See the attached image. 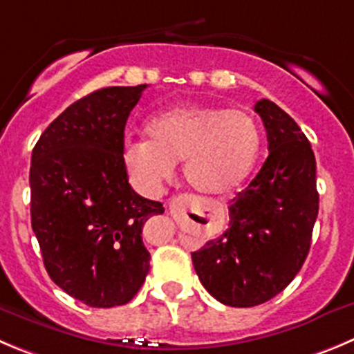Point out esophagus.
Returning <instances> with one entry per match:
<instances>
[{
	"mask_svg": "<svg viewBox=\"0 0 354 354\" xmlns=\"http://www.w3.org/2000/svg\"><path fill=\"white\" fill-rule=\"evenodd\" d=\"M178 201V203H180V204H183V199H176Z\"/></svg>",
	"mask_w": 354,
	"mask_h": 354,
	"instance_id": "1",
	"label": "esophagus"
}]
</instances>
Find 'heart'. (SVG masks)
<instances>
[{
	"label": "heart",
	"mask_w": 354,
	"mask_h": 354,
	"mask_svg": "<svg viewBox=\"0 0 354 354\" xmlns=\"http://www.w3.org/2000/svg\"><path fill=\"white\" fill-rule=\"evenodd\" d=\"M148 141H129L124 162L147 192H157L183 160V178L204 196L234 192L255 167L260 129L244 110L183 104L155 115Z\"/></svg>",
	"instance_id": "obj_1"
}]
</instances>
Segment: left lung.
<instances>
[{
    "instance_id": "1",
    "label": "left lung",
    "mask_w": 354,
    "mask_h": 354,
    "mask_svg": "<svg viewBox=\"0 0 354 354\" xmlns=\"http://www.w3.org/2000/svg\"><path fill=\"white\" fill-rule=\"evenodd\" d=\"M269 157L229 206V229L192 253L204 288L232 307L283 292L304 266L318 216L316 158L297 122L269 99L255 104Z\"/></svg>"
}]
</instances>
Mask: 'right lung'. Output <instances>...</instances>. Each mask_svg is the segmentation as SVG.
Here are the masks:
<instances>
[{"instance_id": "right-lung-1", "label": "right lung", "mask_w": 354, "mask_h": 354, "mask_svg": "<svg viewBox=\"0 0 354 354\" xmlns=\"http://www.w3.org/2000/svg\"><path fill=\"white\" fill-rule=\"evenodd\" d=\"M147 85L99 88L66 108L32 148L31 225L52 281L91 307L127 304L150 270L141 230L157 201L131 188L124 129Z\"/></svg>"}]
</instances>
